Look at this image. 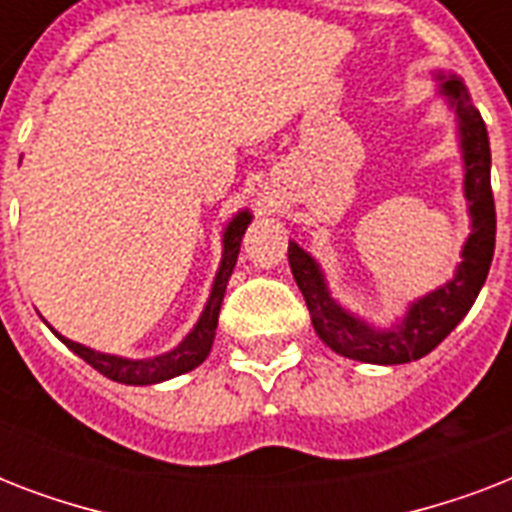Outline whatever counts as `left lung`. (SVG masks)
Here are the masks:
<instances>
[{"label":"left lung","instance_id":"8db88e82","mask_svg":"<svg viewBox=\"0 0 512 512\" xmlns=\"http://www.w3.org/2000/svg\"><path fill=\"white\" fill-rule=\"evenodd\" d=\"M436 79L438 95H444L457 122L462 170H465L462 191H465L470 215V233L462 244L460 263L452 279L428 295L412 300L406 305L404 316L393 321L390 327H374L337 303L316 257L308 255L295 241H289V268L295 273L297 287L308 303L316 335L335 353L353 361L396 366L428 356L430 350L436 348L438 342H444V337L468 316L489 276V265L494 257V233H497L489 135L460 76L436 71Z\"/></svg>","mask_w":512,"mask_h":512}]
</instances>
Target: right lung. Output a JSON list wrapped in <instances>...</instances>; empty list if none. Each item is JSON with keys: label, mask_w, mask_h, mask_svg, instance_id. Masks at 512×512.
Returning <instances> with one entry per match:
<instances>
[{"label": "right lung", "mask_w": 512, "mask_h": 512, "mask_svg": "<svg viewBox=\"0 0 512 512\" xmlns=\"http://www.w3.org/2000/svg\"><path fill=\"white\" fill-rule=\"evenodd\" d=\"M252 223V212L249 209H241L228 220L223 231V257H220V265H217L215 281H212V289H209L207 305L201 311L199 321L193 324V329L183 340L177 342L175 348L167 350V353H159V356L151 358H124L114 356V353H100L95 348H87L82 342L68 340V337L55 335L58 340L71 348L79 358H84L92 369H98L103 377L114 382H122V385H156V382L172 380V377H180V374L191 372L196 366L209 356L212 350V342H215V329H217V316H220V305H223L225 287H228V279H231L233 265H236V257H239L241 239H244V231L247 225Z\"/></svg>", "instance_id": "add662e5"}]
</instances>
